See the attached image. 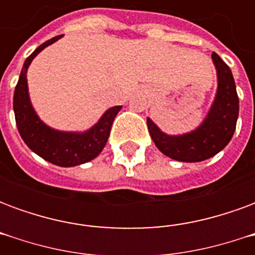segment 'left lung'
Wrapping results in <instances>:
<instances>
[{
    "label": "left lung",
    "instance_id": "left-lung-1",
    "mask_svg": "<svg viewBox=\"0 0 255 255\" xmlns=\"http://www.w3.org/2000/svg\"><path fill=\"white\" fill-rule=\"evenodd\" d=\"M212 58L219 79L217 94L208 116L195 131L171 136L162 132L147 119V128L153 142L161 153L172 160L183 162L208 160L224 149L235 132L239 115V98L235 80L230 67L220 58L219 54L213 53Z\"/></svg>",
    "mask_w": 255,
    "mask_h": 255
}]
</instances>
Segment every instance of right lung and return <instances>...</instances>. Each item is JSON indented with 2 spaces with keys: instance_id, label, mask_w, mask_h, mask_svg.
I'll list each match as a JSON object with an SVG mask.
<instances>
[{
  "instance_id": "obj_1",
  "label": "right lung",
  "mask_w": 255,
  "mask_h": 255,
  "mask_svg": "<svg viewBox=\"0 0 255 255\" xmlns=\"http://www.w3.org/2000/svg\"><path fill=\"white\" fill-rule=\"evenodd\" d=\"M61 36H54L42 43L27 57L14 89L13 111L20 136L34 153L54 165L75 166L94 160L102 151L109 138L113 120L122 106L108 109L100 122L86 132L57 131L41 122L31 105L27 86V69L38 53L52 45L53 42L58 41Z\"/></svg>"
}]
</instances>
